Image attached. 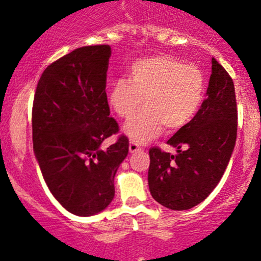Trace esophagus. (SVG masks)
Returning a JSON list of instances; mask_svg holds the SVG:
<instances>
[{"label": "esophagus", "instance_id": "34e87169", "mask_svg": "<svg viewBox=\"0 0 261 261\" xmlns=\"http://www.w3.org/2000/svg\"><path fill=\"white\" fill-rule=\"evenodd\" d=\"M141 150L142 149L139 146V144H136V142H130V145H128V151H130L131 153L140 152Z\"/></svg>", "mask_w": 261, "mask_h": 261}]
</instances>
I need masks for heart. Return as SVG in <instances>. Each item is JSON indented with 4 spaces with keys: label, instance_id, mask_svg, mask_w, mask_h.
Listing matches in <instances>:
<instances>
[{
    "label": "heart",
    "instance_id": "b5f03b06",
    "mask_svg": "<svg viewBox=\"0 0 261 261\" xmlns=\"http://www.w3.org/2000/svg\"><path fill=\"white\" fill-rule=\"evenodd\" d=\"M128 80L115 81L109 91V105L120 117H128L123 134L135 142H146L163 131L188 125L202 105L205 79L195 65L167 55L144 57L128 67Z\"/></svg>",
    "mask_w": 261,
    "mask_h": 261
}]
</instances>
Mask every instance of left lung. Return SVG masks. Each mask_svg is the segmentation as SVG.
<instances>
[{
	"label": "left lung",
	"instance_id": "1",
	"mask_svg": "<svg viewBox=\"0 0 261 261\" xmlns=\"http://www.w3.org/2000/svg\"><path fill=\"white\" fill-rule=\"evenodd\" d=\"M238 110L234 82L211 60V75L196 116L167 144L176 155L152 147L149 151V189L159 204L188 210L204 201L223 177L237 141Z\"/></svg>",
	"mask_w": 261,
	"mask_h": 261
}]
</instances>
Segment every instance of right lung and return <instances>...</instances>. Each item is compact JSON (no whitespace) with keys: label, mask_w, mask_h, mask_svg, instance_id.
I'll list each match as a JSON object with an SVG mask.
<instances>
[{"label":"right lung","mask_w":261,"mask_h":261,"mask_svg":"<svg viewBox=\"0 0 261 261\" xmlns=\"http://www.w3.org/2000/svg\"><path fill=\"white\" fill-rule=\"evenodd\" d=\"M109 45L76 48L51 64L37 84L32 108L34 151L55 199L77 216H92L111 204L114 180L128 152L110 117L106 96Z\"/></svg>","instance_id":"right-lung-1"}]
</instances>
